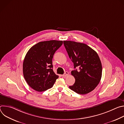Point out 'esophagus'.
I'll use <instances>...</instances> for the list:
<instances>
[{
	"label": "esophagus",
	"instance_id": "1",
	"mask_svg": "<svg viewBox=\"0 0 124 124\" xmlns=\"http://www.w3.org/2000/svg\"><path fill=\"white\" fill-rule=\"evenodd\" d=\"M69 75V73L68 72H66L63 75H62V77H67V76H68Z\"/></svg>",
	"mask_w": 124,
	"mask_h": 124
}]
</instances>
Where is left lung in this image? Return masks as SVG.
<instances>
[{
    "instance_id": "obj_1",
    "label": "left lung",
    "mask_w": 124,
    "mask_h": 124,
    "mask_svg": "<svg viewBox=\"0 0 124 124\" xmlns=\"http://www.w3.org/2000/svg\"><path fill=\"white\" fill-rule=\"evenodd\" d=\"M69 58L74 63L71 74L75 82L69 88L78 94L84 95L93 91L99 83L102 75V66L97 53L88 45L70 41H64Z\"/></svg>"
}]
</instances>
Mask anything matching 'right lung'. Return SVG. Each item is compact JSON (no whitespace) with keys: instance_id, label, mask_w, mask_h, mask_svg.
<instances>
[{"instance_id":"right-lung-1","label":"right lung","mask_w":124,"mask_h":124,"mask_svg":"<svg viewBox=\"0 0 124 124\" xmlns=\"http://www.w3.org/2000/svg\"><path fill=\"white\" fill-rule=\"evenodd\" d=\"M62 41L39 42L27 52L23 62V74L27 84L38 92L51 88L59 78L53 70L52 58Z\"/></svg>"}]
</instances>
